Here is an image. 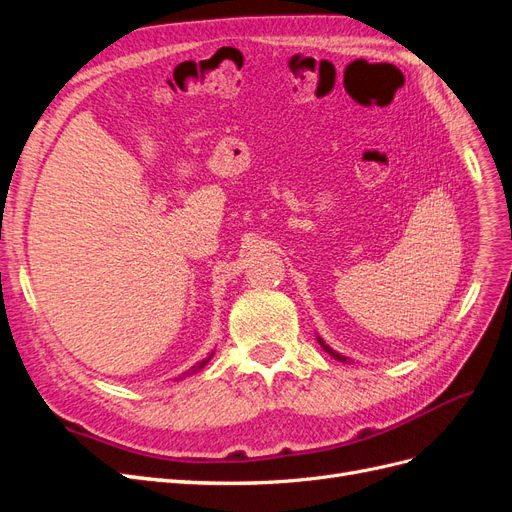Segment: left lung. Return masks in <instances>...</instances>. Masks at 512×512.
Wrapping results in <instances>:
<instances>
[{
	"label": "left lung",
	"mask_w": 512,
	"mask_h": 512,
	"mask_svg": "<svg viewBox=\"0 0 512 512\" xmlns=\"http://www.w3.org/2000/svg\"><path fill=\"white\" fill-rule=\"evenodd\" d=\"M318 342H320V346H322V348H324V350H327V352H329V354H331V356H335V359H339V361H346V359H344V356H339V354H337V352H333V350H331V348H329V346H327V344H324V342H322V339H320V337H318Z\"/></svg>",
	"instance_id": "1"
}]
</instances>
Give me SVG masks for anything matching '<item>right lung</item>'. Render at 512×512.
Instances as JSON below:
<instances>
[{"mask_svg":"<svg viewBox=\"0 0 512 512\" xmlns=\"http://www.w3.org/2000/svg\"><path fill=\"white\" fill-rule=\"evenodd\" d=\"M207 361H209V359H207ZM207 361H203V363H198V365H196V367H192L190 371H196V369H200V367H203V365H205ZM190 371H185V374H183V376H188V374H190ZM183 376H181V378H183Z\"/></svg>","mask_w":512,"mask_h":512,"instance_id":"obj_1","label":"right lung"}]
</instances>
